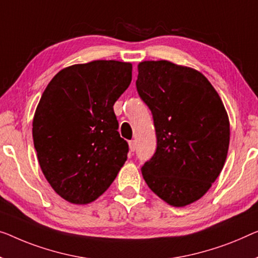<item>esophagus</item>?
<instances>
[{
    "mask_svg": "<svg viewBox=\"0 0 258 258\" xmlns=\"http://www.w3.org/2000/svg\"><path fill=\"white\" fill-rule=\"evenodd\" d=\"M128 146H130V151H131V152H134V151H136V147H137L136 141H134V140H131V141L128 142Z\"/></svg>",
    "mask_w": 258,
    "mask_h": 258,
    "instance_id": "34e87169",
    "label": "esophagus"
}]
</instances>
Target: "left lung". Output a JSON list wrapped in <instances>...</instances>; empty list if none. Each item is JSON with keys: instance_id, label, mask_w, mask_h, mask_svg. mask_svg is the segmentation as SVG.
<instances>
[{"instance_id": "obj_1", "label": "left lung", "mask_w": 258, "mask_h": 258, "mask_svg": "<svg viewBox=\"0 0 258 258\" xmlns=\"http://www.w3.org/2000/svg\"><path fill=\"white\" fill-rule=\"evenodd\" d=\"M137 89L153 113L156 152L141 168L154 194L175 207L201 199L224 168L229 119L210 81L167 60L138 64Z\"/></svg>"}]
</instances>
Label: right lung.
I'll return each mask as SVG.
<instances>
[{
    "instance_id": "add662e5",
    "label": "right lung",
    "mask_w": 258,
    "mask_h": 258,
    "mask_svg": "<svg viewBox=\"0 0 258 258\" xmlns=\"http://www.w3.org/2000/svg\"><path fill=\"white\" fill-rule=\"evenodd\" d=\"M131 81L132 63L95 60L61 69L41 95L33 144L45 178L64 201H96L127 160L113 104Z\"/></svg>"
}]
</instances>
